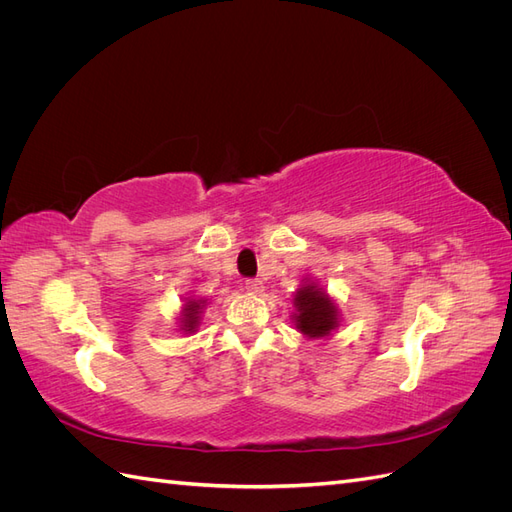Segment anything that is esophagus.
Segmentation results:
<instances>
[{"label":"esophagus","instance_id":"esophagus-1","mask_svg":"<svg viewBox=\"0 0 512 512\" xmlns=\"http://www.w3.org/2000/svg\"><path fill=\"white\" fill-rule=\"evenodd\" d=\"M245 290L250 292V294H260L262 290H265V286H262L260 280H247L245 282Z\"/></svg>","mask_w":512,"mask_h":512}]
</instances>
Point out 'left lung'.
<instances>
[{
  "instance_id": "left-lung-1",
  "label": "left lung",
  "mask_w": 512,
  "mask_h": 512,
  "mask_svg": "<svg viewBox=\"0 0 512 512\" xmlns=\"http://www.w3.org/2000/svg\"><path fill=\"white\" fill-rule=\"evenodd\" d=\"M294 329L309 339L329 337L339 327V309L331 294L320 288L314 280H307L294 292Z\"/></svg>"
}]
</instances>
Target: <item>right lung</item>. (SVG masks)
Here are the masks:
<instances>
[{"label":"right lung","mask_w":512,"mask_h":512,"mask_svg":"<svg viewBox=\"0 0 512 512\" xmlns=\"http://www.w3.org/2000/svg\"><path fill=\"white\" fill-rule=\"evenodd\" d=\"M207 301L205 299H192L188 297L181 305V314H179V331L183 333H196L198 324H200V316H203Z\"/></svg>","instance_id":"1"}]
</instances>
